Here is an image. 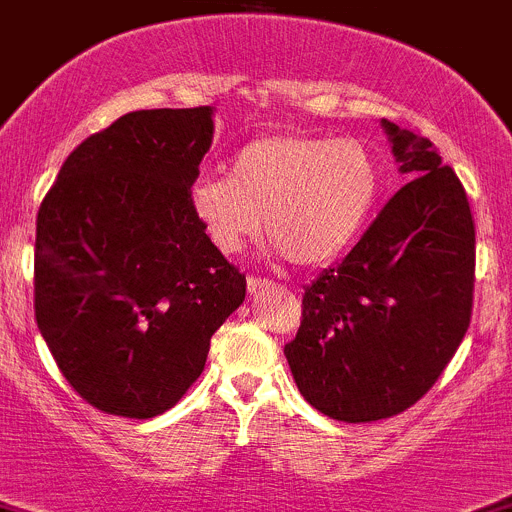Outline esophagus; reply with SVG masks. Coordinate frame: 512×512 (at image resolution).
Segmentation results:
<instances>
[{"label":"esophagus","instance_id":"esophagus-1","mask_svg":"<svg viewBox=\"0 0 512 512\" xmlns=\"http://www.w3.org/2000/svg\"><path fill=\"white\" fill-rule=\"evenodd\" d=\"M270 285L272 282L265 280V277H247V290L250 292H262V290H267Z\"/></svg>","mask_w":512,"mask_h":512}]
</instances>
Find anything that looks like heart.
Instances as JSON below:
<instances>
[{
	"label": "heart",
	"instance_id": "obj_1",
	"mask_svg": "<svg viewBox=\"0 0 512 512\" xmlns=\"http://www.w3.org/2000/svg\"><path fill=\"white\" fill-rule=\"evenodd\" d=\"M382 190L375 147L357 137L290 132L247 142L227 177L207 175L190 187V210L225 255L267 235L295 265L340 257L370 222Z\"/></svg>",
	"mask_w": 512,
	"mask_h": 512
}]
</instances>
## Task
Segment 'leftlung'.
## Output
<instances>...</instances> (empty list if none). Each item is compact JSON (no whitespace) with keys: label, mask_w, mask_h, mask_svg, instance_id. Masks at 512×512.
<instances>
[{"label":"left lung","mask_w":512,"mask_h":512,"mask_svg":"<svg viewBox=\"0 0 512 512\" xmlns=\"http://www.w3.org/2000/svg\"><path fill=\"white\" fill-rule=\"evenodd\" d=\"M403 187L302 295L285 345L302 398L345 423L393 418L435 385L473 312L475 225L433 142L382 119Z\"/></svg>","instance_id":"8db88e82"}]
</instances>
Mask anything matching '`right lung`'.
<instances>
[{"label":"right lung","instance_id":"right-lung-1","mask_svg":"<svg viewBox=\"0 0 512 512\" xmlns=\"http://www.w3.org/2000/svg\"><path fill=\"white\" fill-rule=\"evenodd\" d=\"M212 132V107L124 114L64 160L39 207L37 327L102 413L170 410L245 300V275L190 210Z\"/></svg>","mask_w":512,"mask_h":512}]
</instances>
